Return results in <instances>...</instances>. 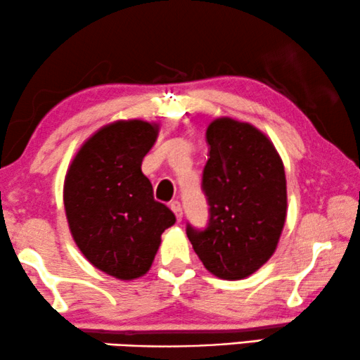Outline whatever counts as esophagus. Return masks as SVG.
<instances>
[{
    "instance_id": "obj_1",
    "label": "esophagus",
    "mask_w": 360,
    "mask_h": 360,
    "mask_svg": "<svg viewBox=\"0 0 360 360\" xmlns=\"http://www.w3.org/2000/svg\"><path fill=\"white\" fill-rule=\"evenodd\" d=\"M169 207H171V210L174 212V215H176V219H178V221H181L182 220V207H181V202L179 200H173L169 204Z\"/></svg>"
}]
</instances>
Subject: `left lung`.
Here are the masks:
<instances>
[{
    "instance_id": "8db88e82",
    "label": "left lung",
    "mask_w": 360,
    "mask_h": 360,
    "mask_svg": "<svg viewBox=\"0 0 360 360\" xmlns=\"http://www.w3.org/2000/svg\"><path fill=\"white\" fill-rule=\"evenodd\" d=\"M205 139L202 192L209 220L204 229L187 221L186 233L212 274L243 279L276 251L287 214L285 171L274 145L250 124L217 119Z\"/></svg>"
}]
</instances>
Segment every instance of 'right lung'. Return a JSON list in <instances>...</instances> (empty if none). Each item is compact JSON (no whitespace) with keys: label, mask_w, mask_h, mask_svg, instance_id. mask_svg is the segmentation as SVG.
Returning <instances> with one entry per match:
<instances>
[{"label":"right lung","mask_w":360,"mask_h":360,"mask_svg":"<svg viewBox=\"0 0 360 360\" xmlns=\"http://www.w3.org/2000/svg\"><path fill=\"white\" fill-rule=\"evenodd\" d=\"M156 136V125L143 120L110 124L81 146L65 179V210L78 248L94 267L122 281L150 269L161 233L176 221L141 173Z\"/></svg>","instance_id":"obj_1"}]
</instances>
